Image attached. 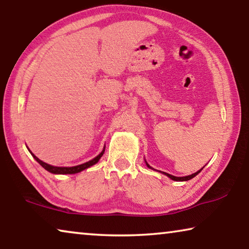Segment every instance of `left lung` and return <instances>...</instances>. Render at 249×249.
<instances>
[{"label": "left lung", "instance_id": "8db88e82", "mask_svg": "<svg viewBox=\"0 0 249 249\" xmlns=\"http://www.w3.org/2000/svg\"><path fill=\"white\" fill-rule=\"evenodd\" d=\"M146 165H147V167H148V168H151L147 162H146ZM201 170H202V169H200L199 171H196V172H195V174H192V175H190V176H187V177H175V176H172V175L166 174V172H162V174H165L167 177H169L170 179L175 180V181H188V180H190V179H192V178H195V177H196L197 174H199V172H200Z\"/></svg>", "mask_w": 249, "mask_h": 249}]
</instances>
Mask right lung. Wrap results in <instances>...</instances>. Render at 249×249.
I'll list each match as a JSON object with an SVG mask.
<instances>
[{
	"label": "right lung",
	"mask_w": 249,
	"mask_h": 249,
	"mask_svg": "<svg viewBox=\"0 0 249 249\" xmlns=\"http://www.w3.org/2000/svg\"><path fill=\"white\" fill-rule=\"evenodd\" d=\"M104 148H105V147H104ZM104 150H105V149H103L102 153L96 156L95 158L90 160V161H88V162H86V163H82V165H79V166H74V167H54V166H50V165H48V163L41 161V160L37 158L36 156L34 155V154H32V153H31V154L33 155V157L37 160V162H38L41 167H44L46 170L49 171V172H52V174H56V175H66V174H69V175H71V174H78V172L82 171V170H84V169H87V168H89V167H91V166L95 165V163L98 162L99 160H100V158L103 156Z\"/></svg>",
	"instance_id": "obj_1"
}]
</instances>
